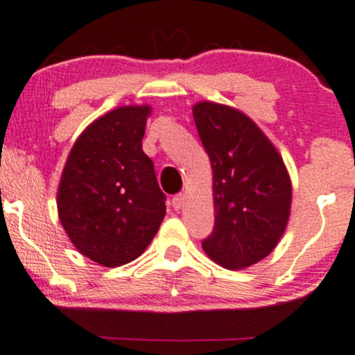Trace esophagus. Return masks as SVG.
Segmentation results:
<instances>
[{"mask_svg": "<svg viewBox=\"0 0 355 355\" xmlns=\"http://www.w3.org/2000/svg\"><path fill=\"white\" fill-rule=\"evenodd\" d=\"M183 200H185V195L183 193H177L172 198V207L175 208V210H180V208L183 207Z\"/></svg>", "mask_w": 355, "mask_h": 355, "instance_id": "1", "label": "esophagus"}]
</instances>
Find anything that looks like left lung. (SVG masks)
<instances>
[{
	"mask_svg": "<svg viewBox=\"0 0 355 355\" xmlns=\"http://www.w3.org/2000/svg\"><path fill=\"white\" fill-rule=\"evenodd\" d=\"M193 119L211 162L216 215L202 246L213 261L241 270L266 258L283 236L291 180L275 145L240 110L200 102Z\"/></svg>",
	"mask_w": 355,
	"mask_h": 355,
	"instance_id": "obj_1",
	"label": "left lung"
}]
</instances>
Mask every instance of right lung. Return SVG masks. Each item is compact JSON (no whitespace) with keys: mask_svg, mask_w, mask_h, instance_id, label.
I'll use <instances>...</instances> for the list:
<instances>
[{"mask_svg":"<svg viewBox=\"0 0 355 355\" xmlns=\"http://www.w3.org/2000/svg\"><path fill=\"white\" fill-rule=\"evenodd\" d=\"M148 105H125L85 129L69 153L58 191L59 220L74 246L114 268L150 245L165 216V193L142 150Z\"/></svg>","mask_w":355,"mask_h":355,"instance_id":"right-lung-1","label":"right lung"}]
</instances>
